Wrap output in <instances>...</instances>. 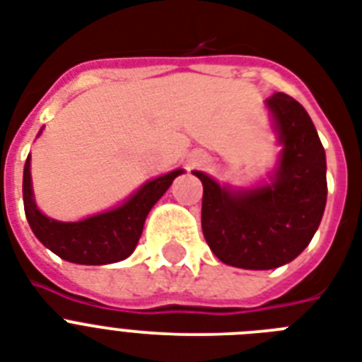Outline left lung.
<instances>
[{
    "label": "left lung",
    "mask_w": 362,
    "mask_h": 362,
    "mask_svg": "<svg viewBox=\"0 0 362 362\" xmlns=\"http://www.w3.org/2000/svg\"><path fill=\"white\" fill-rule=\"evenodd\" d=\"M284 144L270 186L231 193L210 176L203 182L201 226L206 244L226 264L269 270L308 246L327 203L325 150L303 105L287 93L267 99Z\"/></svg>",
    "instance_id": "8db88e82"
}]
</instances>
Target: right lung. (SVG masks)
<instances>
[{"label": "right lung", "mask_w": 362, "mask_h": 362, "mask_svg": "<svg viewBox=\"0 0 362 362\" xmlns=\"http://www.w3.org/2000/svg\"><path fill=\"white\" fill-rule=\"evenodd\" d=\"M182 169L146 182L122 206L82 221H56L41 214L31 193L30 158L24 165V210L28 223L45 246L65 261L78 264H107L129 257L142 235L148 212L159 201Z\"/></svg>", "instance_id": "right-lung-1"}]
</instances>
